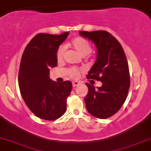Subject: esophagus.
I'll return each instance as SVG.
<instances>
[{
  "label": "esophagus",
  "mask_w": 151,
  "mask_h": 151,
  "mask_svg": "<svg viewBox=\"0 0 151 151\" xmlns=\"http://www.w3.org/2000/svg\"><path fill=\"white\" fill-rule=\"evenodd\" d=\"M79 84H80V82H79V81H72V86H73V87H76V86H77Z\"/></svg>",
  "instance_id": "34e87169"
}]
</instances>
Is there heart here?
I'll return each mask as SVG.
<instances>
[{
  "mask_svg": "<svg viewBox=\"0 0 151 151\" xmlns=\"http://www.w3.org/2000/svg\"><path fill=\"white\" fill-rule=\"evenodd\" d=\"M70 46L72 48H74L82 57L88 55L92 51V48H91V46L89 44V42L87 40H86L85 39L81 37H77L75 39L72 40V42H70ZM65 46L61 45L59 47L56 55L57 60H58V62H61L63 60L64 55H65ZM82 72L83 70L76 68V67H72V68H71L70 70L69 74H70V76L71 77L78 78L80 76V74Z\"/></svg>",
  "mask_w": 151,
  "mask_h": 151,
  "instance_id": "b5f03b06",
  "label": "heart"
}]
</instances>
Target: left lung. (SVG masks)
Masks as SVG:
<instances>
[{
  "mask_svg": "<svg viewBox=\"0 0 151 151\" xmlns=\"http://www.w3.org/2000/svg\"><path fill=\"white\" fill-rule=\"evenodd\" d=\"M81 37L92 41L96 47V60L87 79L101 81V87L86 83L89 91L84 98L88 112L104 119L115 114L125 102L130 87L127 60L119 41L104 30L80 31Z\"/></svg>",
  "mask_w": 151,
  "mask_h": 151,
  "instance_id": "left-lung-1",
  "label": "left lung"
}]
</instances>
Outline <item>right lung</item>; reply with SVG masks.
Instances as JSON below:
<instances>
[{
    "mask_svg": "<svg viewBox=\"0 0 151 151\" xmlns=\"http://www.w3.org/2000/svg\"><path fill=\"white\" fill-rule=\"evenodd\" d=\"M69 34H37L22 54L18 74L20 93L31 111L44 120H56L67 109L72 82L52 81L50 69L57 66V51Z\"/></svg>",
    "mask_w": 151,
    "mask_h": 151,
    "instance_id": "obj_1",
    "label": "right lung"
}]
</instances>
